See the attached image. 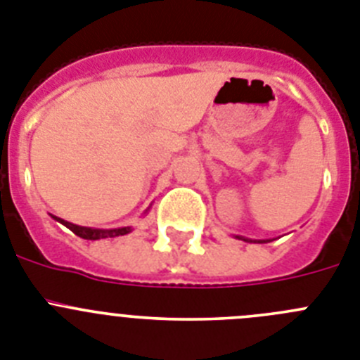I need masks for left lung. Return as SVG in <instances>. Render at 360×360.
<instances>
[{
	"mask_svg": "<svg viewBox=\"0 0 360 360\" xmlns=\"http://www.w3.org/2000/svg\"><path fill=\"white\" fill-rule=\"evenodd\" d=\"M234 238L247 241V243H269V241H272V240H250V238H245V236H234Z\"/></svg>",
	"mask_w": 360,
	"mask_h": 360,
	"instance_id": "1",
	"label": "left lung"
}]
</instances>
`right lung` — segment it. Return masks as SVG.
<instances>
[{
	"mask_svg": "<svg viewBox=\"0 0 360 360\" xmlns=\"http://www.w3.org/2000/svg\"><path fill=\"white\" fill-rule=\"evenodd\" d=\"M148 209H146V212H148ZM146 212H144V214H146ZM50 216H52L56 221H59V224H63L65 227H68L70 231L73 232V234H77V236L82 238V240H103V238H117V236H124V234H128V232L133 231L131 227H119V229L82 227V225L70 224V221H66V219L57 218V216H53V214H50Z\"/></svg>",
	"mask_w": 360,
	"mask_h": 360,
	"instance_id": "add662e5",
	"label": "right lung"
}]
</instances>
